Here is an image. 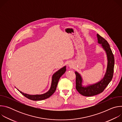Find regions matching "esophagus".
Instances as JSON below:
<instances>
[{
    "instance_id": "1",
    "label": "esophagus",
    "mask_w": 122,
    "mask_h": 122,
    "mask_svg": "<svg viewBox=\"0 0 122 122\" xmlns=\"http://www.w3.org/2000/svg\"><path fill=\"white\" fill-rule=\"evenodd\" d=\"M73 64L72 63V62H69V63L68 64V66L69 67H72V66H73Z\"/></svg>"
}]
</instances>
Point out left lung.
Listing matches in <instances>:
<instances>
[{
    "label": "left lung",
    "instance_id": "1",
    "mask_svg": "<svg viewBox=\"0 0 122 122\" xmlns=\"http://www.w3.org/2000/svg\"><path fill=\"white\" fill-rule=\"evenodd\" d=\"M97 38L98 43L101 44L107 55L108 62L106 71L101 81L87 86L82 85L83 80L81 75L78 72H75L76 76V88L80 94L85 97L93 96L102 93L112 81L113 75L114 58L110 46L107 41L98 34H97Z\"/></svg>",
    "mask_w": 122,
    "mask_h": 122
}]
</instances>
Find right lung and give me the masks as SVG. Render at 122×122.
Masks as SVG:
<instances>
[{"mask_svg":"<svg viewBox=\"0 0 122 122\" xmlns=\"http://www.w3.org/2000/svg\"><path fill=\"white\" fill-rule=\"evenodd\" d=\"M66 71V66H64V67L60 68L59 70L57 71L56 72H55L53 74V77H52L51 87L48 92H47L46 93L43 94L31 95H29V94L24 93L20 91L18 89H17L25 97H27V98L30 100L37 101V100H41L45 99L50 97L55 93V92L56 90V87H57L60 78L62 76V75H63L65 73Z\"/></svg>","mask_w":122,"mask_h":122,"instance_id":"1","label":"right lung"}]
</instances>
